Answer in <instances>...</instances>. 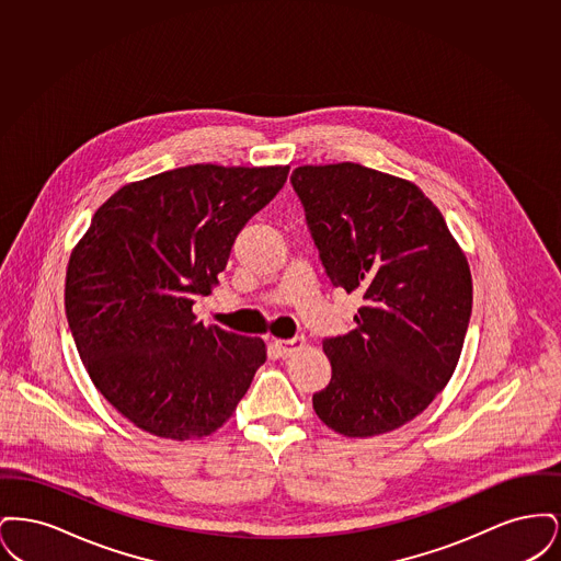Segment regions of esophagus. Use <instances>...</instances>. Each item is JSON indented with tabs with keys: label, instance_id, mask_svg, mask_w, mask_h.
Returning a JSON list of instances; mask_svg holds the SVG:
<instances>
[{
	"label": "esophagus",
	"instance_id": "obj_1",
	"mask_svg": "<svg viewBox=\"0 0 561 561\" xmlns=\"http://www.w3.org/2000/svg\"><path fill=\"white\" fill-rule=\"evenodd\" d=\"M302 345H305V341H302L300 336L290 339V341H275V343H273V347H275V351H277V355H279V357H290L294 351L302 348Z\"/></svg>",
	"mask_w": 561,
	"mask_h": 561
}]
</instances>
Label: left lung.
Here are the masks:
<instances>
[{
	"label": "left lung",
	"instance_id": "1",
	"mask_svg": "<svg viewBox=\"0 0 561 561\" xmlns=\"http://www.w3.org/2000/svg\"><path fill=\"white\" fill-rule=\"evenodd\" d=\"M290 181L332 286L364 298L355 328L323 339L332 378L313 410L347 437L401 427L458 364L473 302L467 256L410 181L351 161L300 165Z\"/></svg>",
	"mask_w": 561,
	"mask_h": 561
}]
</instances>
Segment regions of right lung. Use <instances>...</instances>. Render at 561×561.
Listing matches in <instances>:
<instances>
[{
  "mask_svg": "<svg viewBox=\"0 0 561 561\" xmlns=\"http://www.w3.org/2000/svg\"><path fill=\"white\" fill-rule=\"evenodd\" d=\"M288 172L185 165L119 188L92 216L69 259L65 311L94 387L136 427L206 437L265 364L261 339L204 325L193 305Z\"/></svg>",
  "mask_w": 561,
  "mask_h": 561,
  "instance_id": "right-lung-1",
  "label": "right lung"
}]
</instances>
